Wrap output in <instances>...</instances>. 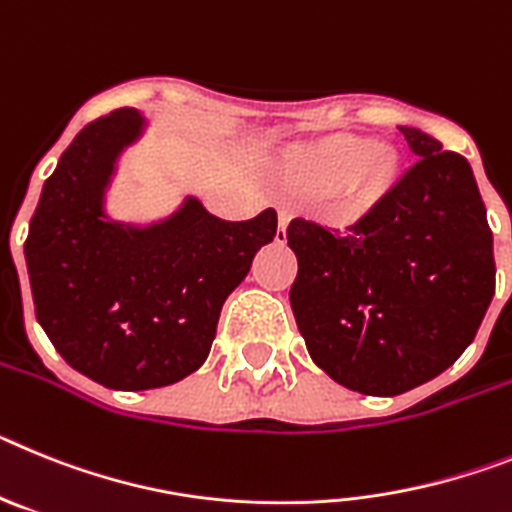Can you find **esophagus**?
I'll return each mask as SVG.
<instances>
[{
    "label": "esophagus",
    "mask_w": 512,
    "mask_h": 512,
    "mask_svg": "<svg viewBox=\"0 0 512 512\" xmlns=\"http://www.w3.org/2000/svg\"><path fill=\"white\" fill-rule=\"evenodd\" d=\"M288 221H291V213H288V211H278V234H275V242H286Z\"/></svg>",
    "instance_id": "esophagus-1"
}]
</instances>
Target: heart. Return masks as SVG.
Here are the masks:
<instances>
[{"instance_id": "1", "label": "heart", "mask_w": 512, "mask_h": 512, "mask_svg": "<svg viewBox=\"0 0 512 512\" xmlns=\"http://www.w3.org/2000/svg\"><path fill=\"white\" fill-rule=\"evenodd\" d=\"M286 175L311 193L345 188L348 211H368L402 182L404 164L397 149L368 136L332 133L288 151Z\"/></svg>"}]
</instances>
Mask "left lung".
I'll return each mask as SVG.
<instances>
[{
	"label": "left lung",
	"instance_id": "left-lung-1",
	"mask_svg": "<svg viewBox=\"0 0 512 512\" xmlns=\"http://www.w3.org/2000/svg\"><path fill=\"white\" fill-rule=\"evenodd\" d=\"M417 159L345 229L288 224L291 309L311 361L371 397H397L456 363L495 296L487 208L469 162L420 128Z\"/></svg>",
	"mask_w": 512,
	"mask_h": 512
}]
</instances>
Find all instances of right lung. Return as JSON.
<instances>
[{"instance_id": "1", "label": "right lung", "mask_w": 512, "mask_h": 512, "mask_svg": "<svg viewBox=\"0 0 512 512\" xmlns=\"http://www.w3.org/2000/svg\"><path fill=\"white\" fill-rule=\"evenodd\" d=\"M133 108L87 123L43 185L25 239L35 317L71 368L108 389H159L208 358L221 306L278 216L216 219L195 198L149 229L105 219L102 195L123 146L139 139Z\"/></svg>"}]
</instances>
